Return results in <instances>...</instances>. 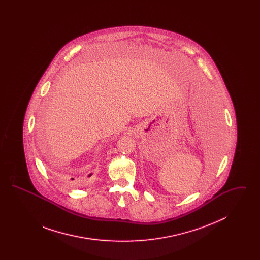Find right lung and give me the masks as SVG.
<instances>
[{
	"mask_svg": "<svg viewBox=\"0 0 260 260\" xmlns=\"http://www.w3.org/2000/svg\"><path fill=\"white\" fill-rule=\"evenodd\" d=\"M90 175H91V173H90L88 176H90ZM71 179H72V180H74V178H71Z\"/></svg>",
	"mask_w": 260,
	"mask_h": 260,
	"instance_id": "1",
	"label": "right lung"
}]
</instances>
